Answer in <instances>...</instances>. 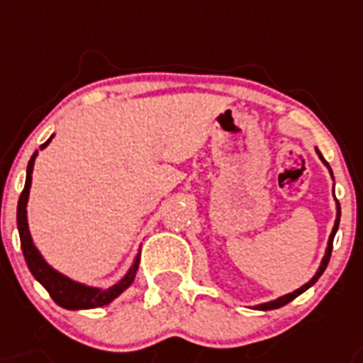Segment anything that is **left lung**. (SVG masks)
I'll list each match as a JSON object with an SVG mask.
<instances>
[{"label": "left lung", "instance_id": "8db88e82", "mask_svg": "<svg viewBox=\"0 0 363 363\" xmlns=\"http://www.w3.org/2000/svg\"><path fill=\"white\" fill-rule=\"evenodd\" d=\"M316 154H318V158L322 160V164L326 165L328 171H330V175H332L333 179V173H332V167L328 165V162L324 158H322V154L318 148H315ZM333 198H335V194H333ZM339 216H341V207H339V201L335 199V222H333V228H332V233H330V238H328V245H326V250H324V256H322L320 259V265H318V269L315 271V275L311 277L309 281L305 282L303 286H299L298 290H294V292L290 294H284V296H281V298L277 299H271V301H265V303H258L254 305L252 309H258V311H271V309H279V307H282V305H286L288 301H292L294 298H298L299 294H303L307 288H311L313 284H315L318 279H320V275L324 273V269H326L328 262H330V256H332V242H333V238H335V233H337V228H339Z\"/></svg>", "mask_w": 363, "mask_h": 363}]
</instances>
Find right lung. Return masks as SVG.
Instances as JSON below:
<instances>
[{"mask_svg":"<svg viewBox=\"0 0 363 363\" xmlns=\"http://www.w3.org/2000/svg\"><path fill=\"white\" fill-rule=\"evenodd\" d=\"M52 137L47 143H43V148L48 147V143L52 141ZM37 150L28 162V169H26V184L24 190L20 194L18 207H16V226H18L20 233V245H22V252H24L26 264L30 267L31 275L35 277V281H39L45 286L50 298L64 309L69 311H81V309H96V307H105L109 305L113 299H116L124 292L125 288L130 286L133 279H135L137 267H139V256L141 252L137 250L135 258L131 262L130 269L125 271V275L121 281H116L113 286L101 288V286H90L84 282L73 281L64 273H60L58 269H54L52 265L48 264L41 250L37 248L35 241L31 238L30 226H28V199H30V188H31V173H33V164H35Z\"/></svg>","mask_w":363,"mask_h":363,"instance_id":"right-lung-1","label":"right lung"}]
</instances>
